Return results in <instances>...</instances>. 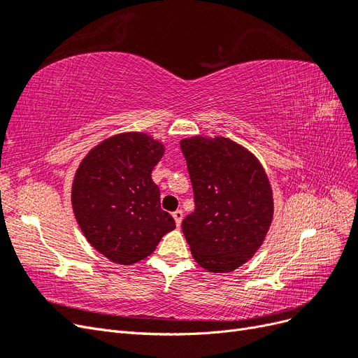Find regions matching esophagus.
I'll return each instance as SVG.
<instances>
[{"instance_id":"1","label":"esophagus","mask_w":358,"mask_h":358,"mask_svg":"<svg viewBox=\"0 0 358 358\" xmlns=\"http://www.w3.org/2000/svg\"><path fill=\"white\" fill-rule=\"evenodd\" d=\"M173 218H175L176 225H178V227H180V222H182V218H183V212H182L180 209L175 210V212H173Z\"/></svg>"}]
</instances>
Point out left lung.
<instances>
[{
	"instance_id": "8db88e82",
	"label": "left lung",
	"mask_w": 358,
	"mask_h": 358,
	"mask_svg": "<svg viewBox=\"0 0 358 358\" xmlns=\"http://www.w3.org/2000/svg\"><path fill=\"white\" fill-rule=\"evenodd\" d=\"M196 209L182 221L192 257L209 272H233L262 246L273 218L264 169L225 137L180 140Z\"/></svg>"
}]
</instances>
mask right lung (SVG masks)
I'll return each instance as SVG.
<instances>
[{
    "instance_id": "1",
    "label": "right lung",
    "mask_w": 358,
    "mask_h": 358,
    "mask_svg": "<svg viewBox=\"0 0 358 358\" xmlns=\"http://www.w3.org/2000/svg\"><path fill=\"white\" fill-rule=\"evenodd\" d=\"M162 154L164 148L148 134H117L95 146L76 171L74 216L86 241L110 262L137 263L176 229L152 180Z\"/></svg>"
}]
</instances>
